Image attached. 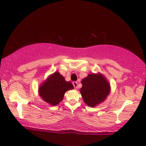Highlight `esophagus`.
I'll use <instances>...</instances> for the list:
<instances>
[{"instance_id": "34e87169", "label": "esophagus", "mask_w": 146, "mask_h": 146, "mask_svg": "<svg viewBox=\"0 0 146 146\" xmlns=\"http://www.w3.org/2000/svg\"><path fill=\"white\" fill-rule=\"evenodd\" d=\"M73 85L75 88H77L78 87V83L77 82H73Z\"/></svg>"}]
</instances>
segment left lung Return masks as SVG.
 I'll return each instance as SVG.
<instances>
[{"label": "left lung", "instance_id": "left-lung-1", "mask_svg": "<svg viewBox=\"0 0 146 146\" xmlns=\"http://www.w3.org/2000/svg\"><path fill=\"white\" fill-rule=\"evenodd\" d=\"M80 93L85 103L95 107L103 102L110 91V86L101 74H90L81 82Z\"/></svg>", "mask_w": 146, "mask_h": 146}]
</instances>
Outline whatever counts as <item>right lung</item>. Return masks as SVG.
I'll use <instances>...</instances> for the list:
<instances>
[{
  "mask_svg": "<svg viewBox=\"0 0 146 146\" xmlns=\"http://www.w3.org/2000/svg\"><path fill=\"white\" fill-rule=\"evenodd\" d=\"M73 89L70 82H66L58 72L54 73L39 88V95L42 99L52 106L62 100L66 91Z\"/></svg>",
  "mask_w": 146,
  "mask_h": 146,
  "instance_id": "add662e5",
  "label": "right lung"
}]
</instances>
